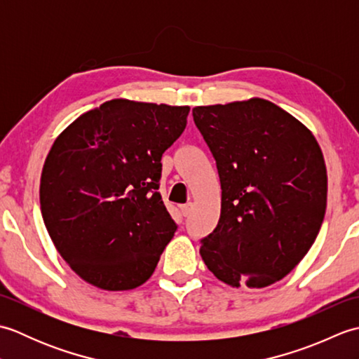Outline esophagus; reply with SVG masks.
Segmentation results:
<instances>
[{"label": "esophagus", "mask_w": 359, "mask_h": 359, "mask_svg": "<svg viewBox=\"0 0 359 359\" xmlns=\"http://www.w3.org/2000/svg\"><path fill=\"white\" fill-rule=\"evenodd\" d=\"M180 210H182V215H184L185 217H188L189 215H191V211H193V203H187V205H182V207H180Z\"/></svg>", "instance_id": "1"}]
</instances>
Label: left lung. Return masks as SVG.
Listing matches in <instances>:
<instances>
[{
	"label": "left lung",
	"mask_w": 359,
	"mask_h": 359,
	"mask_svg": "<svg viewBox=\"0 0 359 359\" xmlns=\"http://www.w3.org/2000/svg\"><path fill=\"white\" fill-rule=\"evenodd\" d=\"M194 123L216 160L222 202L201 256L228 285L262 288L313 245L327 207V170L309 129L264 98L197 106Z\"/></svg>",
	"instance_id": "left-lung-1"
}]
</instances>
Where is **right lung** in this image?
<instances>
[{"mask_svg":"<svg viewBox=\"0 0 359 359\" xmlns=\"http://www.w3.org/2000/svg\"><path fill=\"white\" fill-rule=\"evenodd\" d=\"M188 112L116 98L53 142L41 172L43 220L58 253L89 284L131 290L154 273L177 230L157 193L160 160Z\"/></svg>","mask_w":359,"mask_h":359,"instance_id":"obj_1","label":"right lung"}]
</instances>
